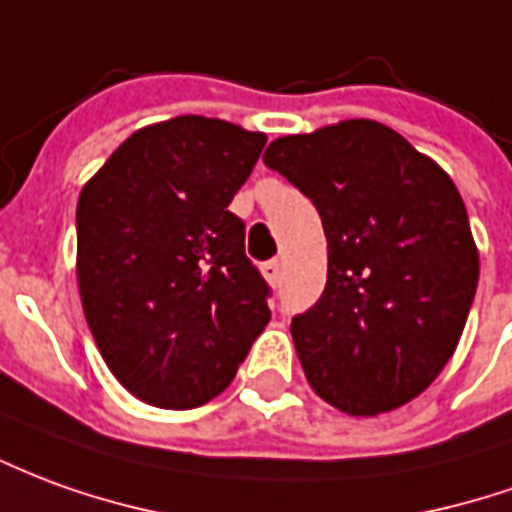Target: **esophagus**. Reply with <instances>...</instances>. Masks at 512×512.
I'll return each mask as SVG.
<instances>
[{"label": "esophagus", "instance_id": "obj_1", "mask_svg": "<svg viewBox=\"0 0 512 512\" xmlns=\"http://www.w3.org/2000/svg\"><path fill=\"white\" fill-rule=\"evenodd\" d=\"M263 277H266L271 285H277L282 277V263L280 260H268V263H263Z\"/></svg>", "mask_w": 512, "mask_h": 512}]
</instances>
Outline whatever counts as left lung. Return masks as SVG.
Returning a JSON list of instances; mask_svg holds the SVG:
<instances>
[{
	"label": "left lung",
	"instance_id": "left-lung-1",
	"mask_svg": "<svg viewBox=\"0 0 512 512\" xmlns=\"http://www.w3.org/2000/svg\"><path fill=\"white\" fill-rule=\"evenodd\" d=\"M263 163L316 205L327 235V288L291 321L310 388L349 416L416 399L455 355L480 280L455 182L368 119L277 138Z\"/></svg>",
	"mask_w": 512,
	"mask_h": 512
}]
</instances>
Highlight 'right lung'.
Wrapping results in <instances>:
<instances>
[{
  "instance_id": "obj_1",
  "label": "right lung",
  "mask_w": 512,
  "mask_h": 512,
  "mask_svg": "<svg viewBox=\"0 0 512 512\" xmlns=\"http://www.w3.org/2000/svg\"><path fill=\"white\" fill-rule=\"evenodd\" d=\"M263 146V132L177 116L132 132L82 188V310L107 368L146 405L219 396L271 318L230 213Z\"/></svg>"
}]
</instances>
